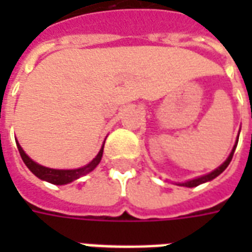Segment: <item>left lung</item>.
I'll return each instance as SVG.
<instances>
[{
  "label": "left lung",
  "instance_id": "8db88e82",
  "mask_svg": "<svg viewBox=\"0 0 252 252\" xmlns=\"http://www.w3.org/2000/svg\"><path fill=\"white\" fill-rule=\"evenodd\" d=\"M238 142H239V135H238V139H236V142H235V146H233L231 154L228 155V158L225 159V162H222V164H220L217 169H215L213 171H211V173H208V174H205V175H201V177H197V178H193V180L186 181V182H178V184H175V185L185 186V188H194V186H198V185H201V184H205V182H209V181L215 180L217 175H220L222 171H224V170L227 169L229 162L232 160L233 153H235V150H236Z\"/></svg>",
  "mask_w": 252,
  "mask_h": 252
}]
</instances>
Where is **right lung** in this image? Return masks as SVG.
I'll return each instance as SVG.
<instances>
[{
  "mask_svg": "<svg viewBox=\"0 0 252 252\" xmlns=\"http://www.w3.org/2000/svg\"><path fill=\"white\" fill-rule=\"evenodd\" d=\"M17 143V148H19V153L21 155V159L24 160L25 166L33 173V174L40 178L43 181H47L50 184H54V185H66V184H70L72 181L81 178L83 175L89 174L90 171H93L98 163L101 162V158H102V153H104V144L102 147L98 151V154L95 155V158H93L92 162H89L86 166L83 167H79V169H71V170H59V169H50V167H46V166H41V164L36 163L35 160L32 159L25 154V151L23 150V147L20 146L19 142Z\"/></svg>",
  "mask_w": 252,
  "mask_h": 252,
  "instance_id": "add662e5",
  "label": "right lung"
}]
</instances>
